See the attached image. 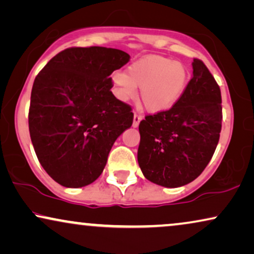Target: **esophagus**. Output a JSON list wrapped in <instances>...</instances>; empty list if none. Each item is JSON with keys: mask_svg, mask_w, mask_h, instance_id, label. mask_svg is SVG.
Returning <instances> with one entry per match:
<instances>
[{"mask_svg": "<svg viewBox=\"0 0 254 254\" xmlns=\"http://www.w3.org/2000/svg\"><path fill=\"white\" fill-rule=\"evenodd\" d=\"M141 120H143V116H141V115H138V114L134 113V115H133V123H132V127H137L138 125H139Z\"/></svg>", "mask_w": 254, "mask_h": 254, "instance_id": "1", "label": "esophagus"}]
</instances>
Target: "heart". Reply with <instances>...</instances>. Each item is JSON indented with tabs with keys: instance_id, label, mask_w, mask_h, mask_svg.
<instances>
[{
	"instance_id": "heart-1",
	"label": "heart",
	"mask_w": 254,
	"mask_h": 254,
	"mask_svg": "<svg viewBox=\"0 0 254 254\" xmlns=\"http://www.w3.org/2000/svg\"><path fill=\"white\" fill-rule=\"evenodd\" d=\"M116 95L127 101L134 97L140 88V100L146 110L160 113L180 99L188 81L185 65L161 56H147L133 63L127 74L113 75Z\"/></svg>"
}]
</instances>
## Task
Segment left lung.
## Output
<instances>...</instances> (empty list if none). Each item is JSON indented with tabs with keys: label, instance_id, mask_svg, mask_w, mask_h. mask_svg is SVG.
I'll return each mask as SVG.
<instances>
[{
	"label": "left lung",
	"instance_id": "1",
	"mask_svg": "<svg viewBox=\"0 0 254 254\" xmlns=\"http://www.w3.org/2000/svg\"><path fill=\"white\" fill-rule=\"evenodd\" d=\"M222 120L219 86L204 63L194 58L180 99L139 123L138 164L144 177L170 188L195 180L215 153Z\"/></svg>",
	"mask_w": 254,
	"mask_h": 254
}]
</instances>
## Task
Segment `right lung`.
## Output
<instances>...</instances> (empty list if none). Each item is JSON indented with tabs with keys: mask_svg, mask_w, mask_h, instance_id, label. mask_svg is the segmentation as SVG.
<instances>
[{
	"mask_svg": "<svg viewBox=\"0 0 254 254\" xmlns=\"http://www.w3.org/2000/svg\"><path fill=\"white\" fill-rule=\"evenodd\" d=\"M129 60V54L117 49L69 47L36 76L30 137L40 165L64 187L95 181L115 140L132 125V108L110 90L111 73Z\"/></svg>",
	"mask_w": 254,
	"mask_h": 254,
	"instance_id": "1",
	"label": "right lung"
}]
</instances>
